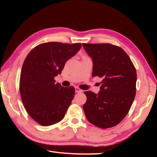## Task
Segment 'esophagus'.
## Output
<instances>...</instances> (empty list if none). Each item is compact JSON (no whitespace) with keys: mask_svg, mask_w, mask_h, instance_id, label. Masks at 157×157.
I'll use <instances>...</instances> for the list:
<instances>
[{"mask_svg":"<svg viewBox=\"0 0 157 157\" xmlns=\"http://www.w3.org/2000/svg\"><path fill=\"white\" fill-rule=\"evenodd\" d=\"M75 89V92H76V93H80V92L82 91V90L79 89V87H78V86H76Z\"/></svg>","mask_w":157,"mask_h":157,"instance_id":"esophagus-1","label":"esophagus"}]
</instances>
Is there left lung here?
<instances>
[{
  "mask_svg": "<svg viewBox=\"0 0 157 157\" xmlns=\"http://www.w3.org/2000/svg\"><path fill=\"white\" fill-rule=\"evenodd\" d=\"M92 58V76L102 78L100 91H84L83 105L90 123L102 129L117 125L128 113L136 95V71L123 49L110 44H82Z\"/></svg>",
  "mask_w": 157,
  "mask_h": 157,
  "instance_id": "obj_1",
  "label": "left lung"
}]
</instances>
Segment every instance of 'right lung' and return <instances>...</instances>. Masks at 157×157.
Wrapping results in <instances>:
<instances>
[{
  "instance_id": "right-lung-1",
  "label": "right lung",
  "mask_w": 157,
  "mask_h": 157,
  "mask_svg": "<svg viewBox=\"0 0 157 157\" xmlns=\"http://www.w3.org/2000/svg\"><path fill=\"white\" fill-rule=\"evenodd\" d=\"M81 47L80 43L47 42L34 47L25 57L19 82L21 100L29 116L41 125H52L64 117L75 90L55 83L54 78Z\"/></svg>"
}]
</instances>
